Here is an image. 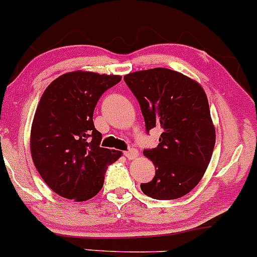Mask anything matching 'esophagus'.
<instances>
[{"label": "esophagus", "instance_id": "esophagus-1", "mask_svg": "<svg viewBox=\"0 0 257 257\" xmlns=\"http://www.w3.org/2000/svg\"><path fill=\"white\" fill-rule=\"evenodd\" d=\"M123 155L128 158V160H135V158L139 157V151L135 150V148H130L128 151H125Z\"/></svg>", "mask_w": 257, "mask_h": 257}]
</instances>
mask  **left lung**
<instances>
[{"instance_id":"1","label":"left lung","mask_w":257,"mask_h":257,"mask_svg":"<svg viewBox=\"0 0 257 257\" xmlns=\"http://www.w3.org/2000/svg\"><path fill=\"white\" fill-rule=\"evenodd\" d=\"M123 80L140 102L147 132L162 130L158 146L144 151L156 176L141 184L142 192L158 200L183 197L203 178L215 145L204 89L166 68L135 71Z\"/></svg>"}]
</instances>
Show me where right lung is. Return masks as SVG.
<instances>
[{"mask_svg":"<svg viewBox=\"0 0 257 257\" xmlns=\"http://www.w3.org/2000/svg\"><path fill=\"white\" fill-rule=\"evenodd\" d=\"M120 75L70 71L44 90L31 128V155L37 171L53 192L84 202L104 186L107 166L120 151L100 147L102 135L92 115L100 96Z\"/></svg>","mask_w":257,"mask_h":257,"instance_id":"1","label":"right lung"}]
</instances>
